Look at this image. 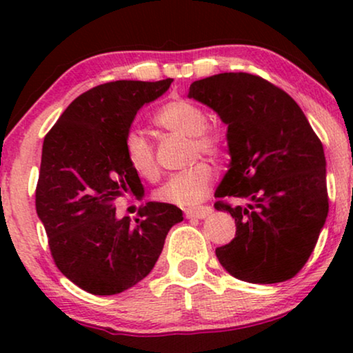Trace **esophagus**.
Listing matches in <instances>:
<instances>
[{
  "label": "esophagus",
  "mask_w": 353,
  "mask_h": 353,
  "mask_svg": "<svg viewBox=\"0 0 353 353\" xmlns=\"http://www.w3.org/2000/svg\"><path fill=\"white\" fill-rule=\"evenodd\" d=\"M212 214V207H191V209L185 210V215L188 219H205Z\"/></svg>",
  "instance_id": "1"
}]
</instances>
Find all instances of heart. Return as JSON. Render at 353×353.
Here are the masks:
<instances>
[{"label": "heart", "instance_id": "b5f03b06", "mask_svg": "<svg viewBox=\"0 0 353 353\" xmlns=\"http://www.w3.org/2000/svg\"><path fill=\"white\" fill-rule=\"evenodd\" d=\"M154 122L170 132L183 133L192 138L194 152L219 157L223 151V138L220 133L207 128L209 119L199 105L186 99H173L163 104ZM125 157L134 173L148 181L159 178L156 154L149 139L139 132H130L125 138ZM214 183V168L207 162H199L185 172L175 173L159 188L156 197L159 201L173 205H194L209 194Z\"/></svg>", "mask_w": 353, "mask_h": 353}]
</instances>
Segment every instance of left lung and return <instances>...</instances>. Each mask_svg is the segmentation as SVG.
Instances as JSON below:
<instances>
[{
    "instance_id": "obj_1",
    "label": "left lung",
    "mask_w": 353,
    "mask_h": 353,
    "mask_svg": "<svg viewBox=\"0 0 353 353\" xmlns=\"http://www.w3.org/2000/svg\"><path fill=\"white\" fill-rule=\"evenodd\" d=\"M188 98L215 110L228 127L230 168L215 197L239 202H215L236 223L234 239L215 250L221 267L255 284L296 276L330 207L325 151L305 114L286 91L244 72L197 80Z\"/></svg>"
}]
</instances>
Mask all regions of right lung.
I'll return each instance as SVG.
<instances>
[{"label": "right lung", "instance_id": "1", "mask_svg": "<svg viewBox=\"0 0 353 353\" xmlns=\"http://www.w3.org/2000/svg\"><path fill=\"white\" fill-rule=\"evenodd\" d=\"M161 81L117 80L72 101L43 141L35 205L57 268L72 283L114 296L146 278L183 212L165 202L117 219L115 199L144 192L125 157L134 115L170 88Z\"/></svg>", "mask_w": 353, "mask_h": 353}]
</instances>
